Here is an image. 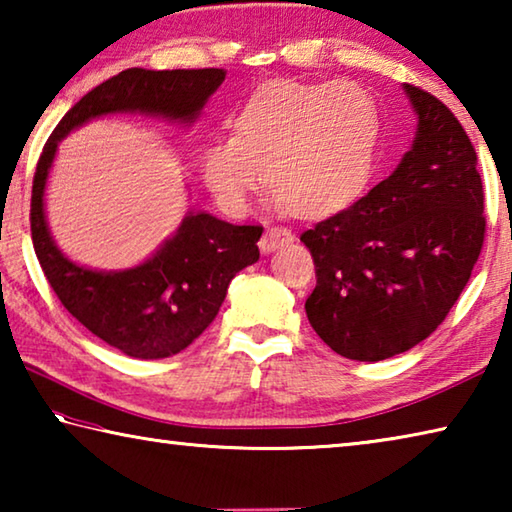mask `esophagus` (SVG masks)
I'll return each mask as SVG.
<instances>
[{
    "instance_id": "34e87169",
    "label": "esophagus",
    "mask_w": 512,
    "mask_h": 512,
    "mask_svg": "<svg viewBox=\"0 0 512 512\" xmlns=\"http://www.w3.org/2000/svg\"><path fill=\"white\" fill-rule=\"evenodd\" d=\"M293 241V232L289 228H282V225H271V228H266L264 237L259 239V248H262V253H273L284 244H291Z\"/></svg>"
}]
</instances>
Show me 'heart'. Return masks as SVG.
Wrapping results in <instances>:
<instances>
[{
	"label": "heart",
	"mask_w": 512,
	"mask_h": 512,
	"mask_svg": "<svg viewBox=\"0 0 512 512\" xmlns=\"http://www.w3.org/2000/svg\"><path fill=\"white\" fill-rule=\"evenodd\" d=\"M379 131L377 103L357 83L268 81L232 119L230 140L207 144V187L244 212L264 183L302 219L341 210L368 183Z\"/></svg>",
	"instance_id": "b5f03b06"
}]
</instances>
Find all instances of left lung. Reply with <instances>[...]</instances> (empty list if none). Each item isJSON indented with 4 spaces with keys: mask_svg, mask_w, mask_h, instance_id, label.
Segmentation results:
<instances>
[{
    "mask_svg": "<svg viewBox=\"0 0 512 512\" xmlns=\"http://www.w3.org/2000/svg\"><path fill=\"white\" fill-rule=\"evenodd\" d=\"M418 135L400 167L300 241L316 266L305 302L316 334L345 359L411 350L461 296L485 239L476 151L443 101L406 83Z\"/></svg>",
    "mask_w": 512,
    "mask_h": 512,
    "instance_id": "8db88e82",
    "label": "left lung"
}]
</instances>
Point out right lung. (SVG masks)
<instances>
[{
  "instance_id": "add662e5",
  "label": "right lung",
  "mask_w": 512,
  "mask_h": 512,
  "mask_svg": "<svg viewBox=\"0 0 512 512\" xmlns=\"http://www.w3.org/2000/svg\"><path fill=\"white\" fill-rule=\"evenodd\" d=\"M223 79L225 72L216 67L124 69L74 103L40 153L29 219L42 273L69 314L128 357L164 359L198 339L219 314L232 277L259 259L264 228L232 225L205 212L189 214L149 262L119 273L88 271L63 257L49 237L42 194L51 160L72 128L108 112L194 119Z\"/></svg>"
}]
</instances>
